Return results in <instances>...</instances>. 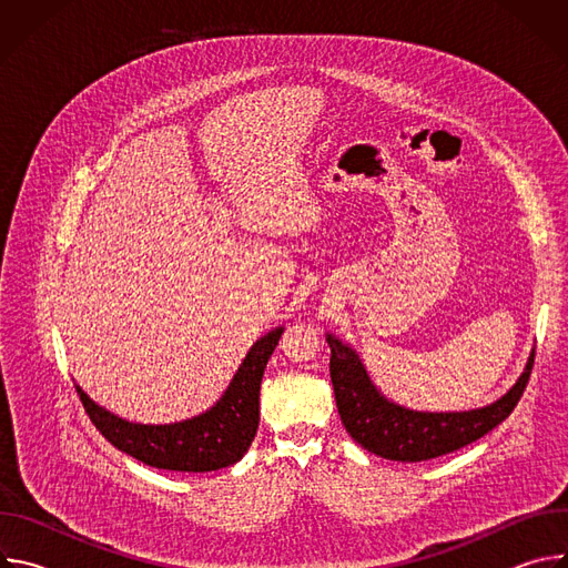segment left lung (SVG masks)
Returning a JSON list of instances; mask_svg holds the SVG:
<instances>
[{
    "instance_id": "obj_1",
    "label": "left lung",
    "mask_w": 568,
    "mask_h": 568,
    "mask_svg": "<svg viewBox=\"0 0 568 568\" xmlns=\"http://www.w3.org/2000/svg\"><path fill=\"white\" fill-rule=\"evenodd\" d=\"M326 342L331 346V379L346 432L371 454L399 463L438 458L493 432L517 407L535 364L532 351L515 386L488 407L432 414L386 399L371 382L355 348L335 335H326Z\"/></svg>"
}]
</instances>
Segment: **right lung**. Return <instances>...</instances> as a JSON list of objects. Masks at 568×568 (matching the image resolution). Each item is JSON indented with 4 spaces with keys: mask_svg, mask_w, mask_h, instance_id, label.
Returning a JSON list of instances; mask_svg holds the SVG:
<instances>
[{
    "mask_svg": "<svg viewBox=\"0 0 568 568\" xmlns=\"http://www.w3.org/2000/svg\"><path fill=\"white\" fill-rule=\"evenodd\" d=\"M283 328L261 337L242 359L231 384L213 407L173 425L128 423L75 386L80 402L97 429L123 454L159 469L213 471L237 463L250 449L261 420V382L278 346Z\"/></svg>",
    "mask_w": 568,
    "mask_h": 568,
    "instance_id": "add662e5",
    "label": "right lung"
}]
</instances>
